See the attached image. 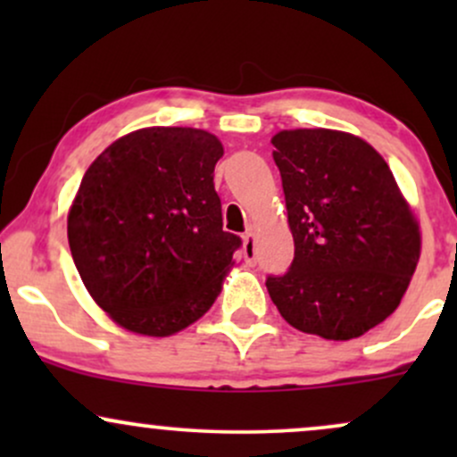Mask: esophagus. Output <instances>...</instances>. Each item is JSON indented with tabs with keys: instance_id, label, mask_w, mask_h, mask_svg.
Segmentation results:
<instances>
[{
	"instance_id": "esophagus-1",
	"label": "esophagus",
	"mask_w": 457,
	"mask_h": 457,
	"mask_svg": "<svg viewBox=\"0 0 457 457\" xmlns=\"http://www.w3.org/2000/svg\"><path fill=\"white\" fill-rule=\"evenodd\" d=\"M243 253H245L246 264H253V262H255V234L253 232H246L245 234Z\"/></svg>"
}]
</instances>
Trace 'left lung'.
Wrapping results in <instances>:
<instances>
[{"instance_id":"left-lung-1","label":"left lung","mask_w":457,"mask_h":457,"mask_svg":"<svg viewBox=\"0 0 457 457\" xmlns=\"http://www.w3.org/2000/svg\"><path fill=\"white\" fill-rule=\"evenodd\" d=\"M272 159L286 193L295 260L266 279L287 324L345 342L395 312L421 253V234L385 159L330 129L281 130Z\"/></svg>"}]
</instances>
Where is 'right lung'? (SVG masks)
<instances>
[{
	"label": "right lung",
	"mask_w": 457,
	"mask_h": 457,
	"mask_svg": "<svg viewBox=\"0 0 457 457\" xmlns=\"http://www.w3.org/2000/svg\"><path fill=\"white\" fill-rule=\"evenodd\" d=\"M221 156L206 130L152 127L87 167L68 245L83 286L120 327L167 337L212 307L243 245L223 229L212 182Z\"/></svg>",
	"instance_id": "obj_1"
}]
</instances>
